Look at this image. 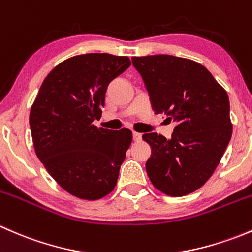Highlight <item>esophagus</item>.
<instances>
[{
	"label": "esophagus",
	"instance_id": "34e87169",
	"mask_svg": "<svg viewBox=\"0 0 252 252\" xmlns=\"http://www.w3.org/2000/svg\"><path fill=\"white\" fill-rule=\"evenodd\" d=\"M133 139H134V141H140L141 139H142V134L134 131V133H133Z\"/></svg>",
	"mask_w": 252,
	"mask_h": 252
}]
</instances>
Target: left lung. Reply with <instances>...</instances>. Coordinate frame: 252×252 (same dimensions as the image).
<instances>
[{
  "mask_svg": "<svg viewBox=\"0 0 252 252\" xmlns=\"http://www.w3.org/2000/svg\"><path fill=\"white\" fill-rule=\"evenodd\" d=\"M155 113L177 123L171 140L144 134L152 152L146 172L168 196L194 192L210 179L232 138L228 94L207 68L169 55L133 57Z\"/></svg>",
  "mask_w": 252,
  "mask_h": 252,
  "instance_id": "left-lung-1",
  "label": "left lung"
}]
</instances>
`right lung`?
I'll return each mask as SVG.
<instances>
[{
	"label": "right lung",
	"instance_id": "obj_1",
	"mask_svg": "<svg viewBox=\"0 0 252 252\" xmlns=\"http://www.w3.org/2000/svg\"><path fill=\"white\" fill-rule=\"evenodd\" d=\"M126 56L86 53L63 61L45 78L30 110L37 157L73 196L98 200L114 189L133 140L129 129L97 128L108 84L130 65Z\"/></svg>",
	"mask_w": 252,
	"mask_h": 252
}]
</instances>
